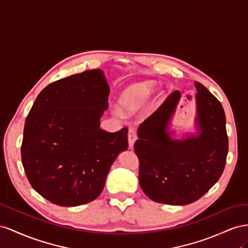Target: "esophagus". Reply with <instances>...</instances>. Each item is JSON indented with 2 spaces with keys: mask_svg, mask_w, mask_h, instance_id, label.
<instances>
[{
  "mask_svg": "<svg viewBox=\"0 0 248 248\" xmlns=\"http://www.w3.org/2000/svg\"><path fill=\"white\" fill-rule=\"evenodd\" d=\"M136 139H137L136 130H135V128L131 126V128L129 129V132H128V140H129V147L130 148H132L134 146V143H135Z\"/></svg>",
  "mask_w": 248,
  "mask_h": 248,
  "instance_id": "esophagus-1",
  "label": "esophagus"
}]
</instances>
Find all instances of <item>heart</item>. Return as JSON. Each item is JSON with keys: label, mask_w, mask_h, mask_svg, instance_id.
Returning <instances> with one entry per match:
<instances>
[{"label": "heart", "mask_w": 248, "mask_h": 248, "mask_svg": "<svg viewBox=\"0 0 248 248\" xmlns=\"http://www.w3.org/2000/svg\"><path fill=\"white\" fill-rule=\"evenodd\" d=\"M152 81L133 84L126 87L118 98L120 110L125 113H133L143 108L154 91Z\"/></svg>", "instance_id": "1"}]
</instances>
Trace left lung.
I'll return each instance as SVG.
<instances>
[{
	"mask_svg": "<svg viewBox=\"0 0 248 248\" xmlns=\"http://www.w3.org/2000/svg\"><path fill=\"white\" fill-rule=\"evenodd\" d=\"M199 134L173 139L168 124L181 93L175 90L139 125L134 144L139 159V184L155 202L188 204L197 201L220 178L229 152L225 114L217 98L195 82Z\"/></svg>",
	"mask_w": 248,
	"mask_h": 248,
	"instance_id": "1",
	"label": "left lung"
}]
</instances>
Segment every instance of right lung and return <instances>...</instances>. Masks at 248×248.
<instances>
[{"mask_svg": "<svg viewBox=\"0 0 248 248\" xmlns=\"http://www.w3.org/2000/svg\"><path fill=\"white\" fill-rule=\"evenodd\" d=\"M109 85L102 69L53 82L35 100L25 122L22 162L42 197L62 207L94 201L110 167L128 148V129L100 128Z\"/></svg>", "mask_w": 248, "mask_h": 248, "instance_id": "obj_1", "label": "right lung"}]
</instances>
